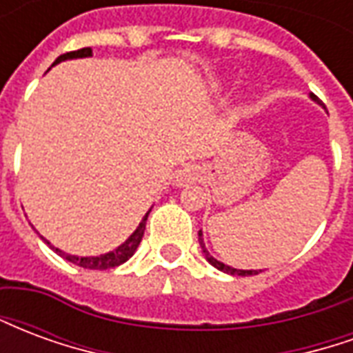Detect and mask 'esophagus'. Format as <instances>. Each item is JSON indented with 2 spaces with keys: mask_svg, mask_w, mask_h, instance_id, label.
<instances>
[{
  "mask_svg": "<svg viewBox=\"0 0 353 353\" xmlns=\"http://www.w3.org/2000/svg\"><path fill=\"white\" fill-rule=\"evenodd\" d=\"M200 177V170L196 164H187L181 170H177L176 177H174V183L177 187H187V185L194 183Z\"/></svg>",
  "mask_w": 353,
  "mask_h": 353,
  "instance_id": "esophagus-1",
  "label": "esophagus"
}]
</instances>
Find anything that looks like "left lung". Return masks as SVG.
I'll return each mask as SVG.
<instances>
[{
	"label": "left lung",
	"instance_id": "obj_1",
	"mask_svg": "<svg viewBox=\"0 0 353 353\" xmlns=\"http://www.w3.org/2000/svg\"><path fill=\"white\" fill-rule=\"evenodd\" d=\"M312 100L319 101L318 96H314V94H312ZM199 242H200V245H202V252H204V255H206V259L210 261V265H214L215 268H219V270H223V272L232 274V276H253V274H259L257 270H238V268H232V266H229V265H223L221 261L214 259V257H212V255L208 253L204 242H202V230L199 232Z\"/></svg>",
	"mask_w": 353,
	"mask_h": 353
}]
</instances>
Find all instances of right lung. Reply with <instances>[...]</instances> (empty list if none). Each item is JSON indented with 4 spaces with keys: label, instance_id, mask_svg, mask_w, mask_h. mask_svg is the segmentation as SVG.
I'll return each instance as SVG.
<instances>
[{
    "label": "right lung",
    "instance_id": "right-lung-1",
    "mask_svg": "<svg viewBox=\"0 0 353 353\" xmlns=\"http://www.w3.org/2000/svg\"><path fill=\"white\" fill-rule=\"evenodd\" d=\"M85 57H92V49L87 47V49H79V50H72V52H65V54H60V57L54 60V64L57 65L58 62H62V60H70V58H85ZM147 215L141 219L139 223V227L134 230V234H132L123 245H119L115 252H109L105 255H100V257H77V255H70V253H64L62 250H58L52 245V250L60 255V257H64L65 261H70L73 265L83 266V268H90V270H105V268H115V266L123 265L126 261L130 259L132 255L136 253L138 250L139 242H141V238H143V232H145V221H147ZM49 244V242H47Z\"/></svg>",
    "mask_w": 353,
    "mask_h": 353
}]
</instances>
